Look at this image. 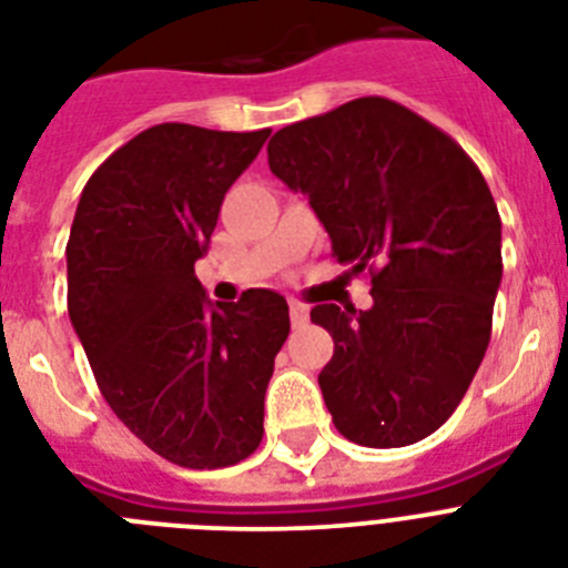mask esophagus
<instances>
[{
    "instance_id": "esophagus-1",
    "label": "esophagus",
    "mask_w": 568,
    "mask_h": 568,
    "mask_svg": "<svg viewBox=\"0 0 568 568\" xmlns=\"http://www.w3.org/2000/svg\"><path fill=\"white\" fill-rule=\"evenodd\" d=\"M290 318H293V327L307 325V318H311V307H307L304 302H295V298H290Z\"/></svg>"
}]
</instances>
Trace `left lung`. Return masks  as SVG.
<instances>
[{"label": "left lung", "mask_w": 568, "mask_h": 568, "mask_svg": "<svg viewBox=\"0 0 568 568\" xmlns=\"http://www.w3.org/2000/svg\"><path fill=\"white\" fill-rule=\"evenodd\" d=\"M266 156L307 194L336 261L372 278V311H311L334 336L318 386L336 429L379 449L433 435L490 342L503 220L485 176L456 139L379 95L284 126Z\"/></svg>", "instance_id": "left-lung-1"}]
</instances>
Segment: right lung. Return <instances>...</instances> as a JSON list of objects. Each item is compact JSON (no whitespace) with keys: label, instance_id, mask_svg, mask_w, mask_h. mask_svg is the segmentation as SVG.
I'll list each match as a JSON object with an SVG mask.
<instances>
[{"label":"right lung","instance_id":"obj_1","mask_svg":"<svg viewBox=\"0 0 568 568\" xmlns=\"http://www.w3.org/2000/svg\"><path fill=\"white\" fill-rule=\"evenodd\" d=\"M270 130L156 124L89 176L65 243L69 318L110 409L191 470L250 458L290 334L284 295L211 304L196 281L223 196Z\"/></svg>","mask_w":568,"mask_h":568}]
</instances>
